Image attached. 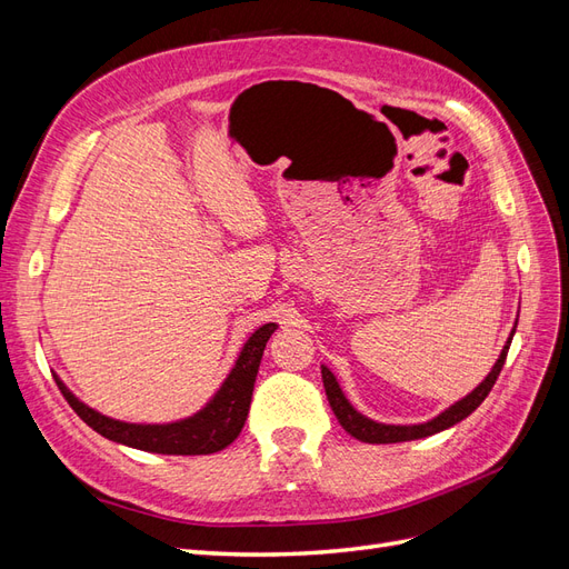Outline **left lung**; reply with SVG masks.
<instances>
[{"mask_svg":"<svg viewBox=\"0 0 569 569\" xmlns=\"http://www.w3.org/2000/svg\"><path fill=\"white\" fill-rule=\"evenodd\" d=\"M515 335V330H512ZM508 349H510V339L503 347L501 356H498L493 370L489 372V377L485 382H481L472 393L465 396L462 401H458L456 406H451L449 410H443L439 418L429 420L425 425H380V422H372L368 420L366 416H360V412L347 401V396L341 393L335 375L327 370L322 366V385H325V393H327V401H330L335 416L339 420V425L347 429V432L351 437H356L358 441H366V443H399V441H412V439H425L429 435H437V432H443V429L453 427L456 422L465 420L470 416L472 410L479 408V403L487 399L491 387L496 385L498 375H501L503 370V363H506V356H508Z\"/></svg>","mask_w":569,"mask_h":569,"instance_id":"obj_1","label":"left lung"}]
</instances>
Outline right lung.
Segmentation results:
<instances>
[{"mask_svg":"<svg viewBox=\"0 0 569 569\" xmlns=\"http://www.w3.org/2000/svg\"><path fill=\"white\" fill-rule=\"evenodd\" d=\"M274 322H268L249 337L242 353H239L228 380L222 382L220 391L213 396V401L199 410L197 416L173 422V425H128L118 422L107 416H99L97 410L80 403L76 396L68 391L59 377H54L63 399L68 401L80 420L88 422L94 432L111 441L132 446V449L149 451V453H166V456H209L222 451L230 446L249 416L253 382L261 366L263 349L274 332Z\"/></svg>","mask_w":569,"mask_h":569,"instance_id":"right-lung-1","label":"right lung"}]
</instances>
